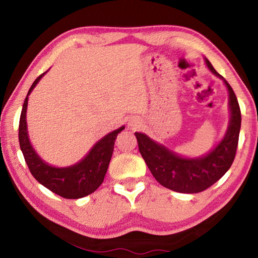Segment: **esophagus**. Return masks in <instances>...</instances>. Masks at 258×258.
<instances>
[{
  "label": "esophagus",
  "mask_w": 258,
  "mask_h": 258,
  "mask_svg": "<svg viewBox=\"0 0 258 258\" xmlns=\"http://www.w3.org/2000/svg\"><path fill=\"white\" fill-rule=\"evenodd\" d=\"M128 127L133 131L140 128L141 127V120L137 118V117H133V118H131L128 120Z\"/></svg>",
  "instance_id": "esophagus-1"
}]
</instances>
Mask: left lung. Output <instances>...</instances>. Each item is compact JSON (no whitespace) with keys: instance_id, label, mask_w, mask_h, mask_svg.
<instances>
[{"instance_id":"8db88e82","label":"left lung","mask_w":258,"mask_h":258,"mask_svg":"<svg viewBox=\"0 0 258 258\" xmlns=\"http://www.w3.org/2000/svg\"><path fill=\"white\" fill-rule=\"evenodd\" d=\"M214 75L222 77L206 59ZM229 91L231 118L223 140L214 149L199 158H183L143 133L135 132L139 150L154 177L161 185L181 194H197L208 189L229 171L239 141L241 111L232 87L223 80Z\"/></svg>"}]
</instances>
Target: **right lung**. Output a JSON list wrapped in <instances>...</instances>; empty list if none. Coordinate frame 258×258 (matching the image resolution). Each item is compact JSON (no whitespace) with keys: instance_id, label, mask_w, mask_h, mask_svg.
<instances>
[{"instance_id":"1","label":"right lung","mask_w":258,"mask_h":258,"mask_svg":"<svg viewBox=\"0 0 258 258\" xmlns=\"http://www.w3.org/2000/svg\"><path fill=\"white\" fill-rule=\"evenodd\" d=\"M46 73V72H45ZM45 73L38 76L30 86L21 110L19 120V145L26 164L32 175L46 189L66 199H78L89 196L102 184L109 163H110L115 140L125 127L113 131L102 138L91 149L85 158L69 167L58 168L46 164L34 150L28 139L26 110L28 95Z\"/></svg>"}]
</instances>
